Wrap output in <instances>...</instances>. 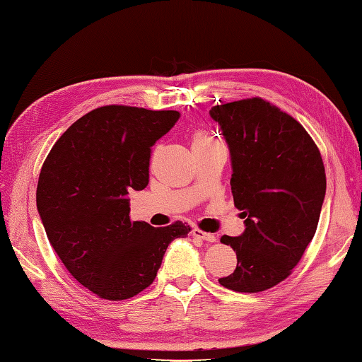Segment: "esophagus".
<instances>
[{
	"label": "esophagus",
	"mask_w": 362,
	"mask_h": 362,
	"mask_svg": "<svg viewBox=\"0 0 362 362\" xmlns=\"http://www.w3.org/2000/svg\"><path fill=\"white\" fill-rule=\"evenodd\" d=\"M193 235H194V238H198L201 240H206V242H215L216 240V235L215 234H210V233L202 231V229H199V228H194L193 229Z\"/></svg>",
	"instance_id": "34e87169"
}]
</instances>
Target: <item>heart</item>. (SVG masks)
Here are the masks:
<instances>
[{"label":"heart","mask_w":362,"mask_h":362,"mask_svg":"<svg viewBox=\"0 0 362 362\" xmlns=\"http://www.w3.org/2000/svg\"><path fill=\"white\" fill-rule=\"evenodd\" d=\"M212 142H216V139H214V137L209 136V134L196 133L193 136V148L204 147V146H207V144H212Z\"/></svg>","instance_id":"1"}]
</instances>
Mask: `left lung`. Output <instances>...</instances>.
<instances>
[{
	"label": "left lung",
	"mask_w": 362,
	"mask_h": 362,
	"mask_svg": "<svg viewBox=\"0 0 362 362\" xmlns=\"http://www.w3.org/2000/svg\"><path fill=\"white\" fill-rule=\"evenodd\" d=\"M231 150V192L245 218L239 238L221 242L238 266L220 285L259 293L288 279L317 233L326 193L321 153L305 128L261 98L210 110Z\"/></svg>",
	"instance_id": "obj_1"
}]
</instances>
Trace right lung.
I'll use <instances>...</instances> for the list:
<instances>
[{"label": "right lung", "instance_id": "add662e5", "mask_svg": "<svg viewBox=\"0 0 362 362\" xmlns=\"http://www.w3.org/2000/svg\"><path fill=\"white\" fill-rule=\"evenodd\" d=\"M177 110L103 106L64 131L39 174L36 204L50 245L78 284L123 300L153 284L164 252L192 228L129 218L127 194L148 185L152 147Z\"/></svg>", "mask_w": 362, "mask_h": 362}]
</instances>
